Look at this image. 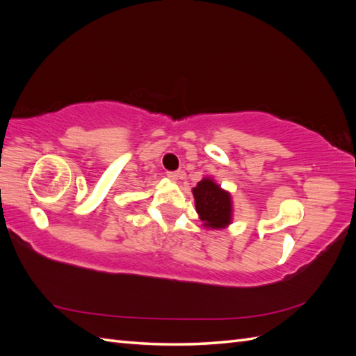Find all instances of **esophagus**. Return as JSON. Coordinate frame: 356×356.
Listing matches in <instances>:
<instances>
[{
  "instance_id": "34e87169",
  "label": "esophagus",
  "mask_w": 356,
  "mask_h": 356,
  "mask_svg": "<svg viewBox=\"0 0 356 356\" xmlns=\"http://www.w3.org/2000/svg\"><path fill=\"white\" fill-rule=\"evenodd\" d=\"M166 175H168V178L172 179V181H177V179H179V178H184V177H186V174H184V172H182V170L166 172Z\"/></svg>"
}]
</instances>
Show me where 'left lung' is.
Here are the masks:
<instances>
[{"instance_id":"obj_1","label":"left lung","mask_w":356,"mask_h":356,"mask_svg":"<svg viewBox=\"0 0 356 356\" xmlns=\"http://www.w3.org/2000/svg\"><path fill=\"white\" fill-rule=\"evenodd\" d=\"M191 191L196 212L204 227L209 230L229 227L233 221V200L227 190L221 188L211 177H204Z\"/></svg>"}]
</instances>
